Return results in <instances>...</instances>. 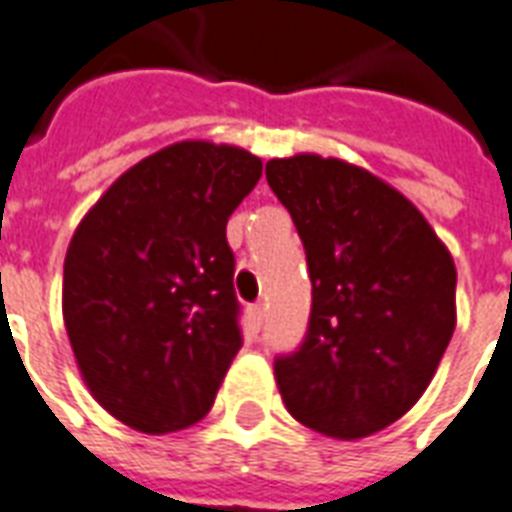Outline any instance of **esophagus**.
Returning a JSON list of instances; mask_svg holds the SVG:
<instances>
[{"mask_svg":"<svg viewBox=\"0 0 512 512\" xmlns=\"http://www.w3.org/2000/svg\"><path fill=\"white\" fill-rule=\"evenodd\" d=\"M260 325H263V306L260 303H255V306H249V327L252 330H260Z\"/></svg>","mask_w":512,"mask_h":512,"instance_id":"34e87169","label":"esophagus"}]
</instances>
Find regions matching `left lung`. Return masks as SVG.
Returning <instances> with one entry per match:
<instances>
[{"mask_svg":"<svg viewBox=\"0 0 512 512\" xmlns=\"http://www.w3.org/2000/svg\"><path fill=\"white\" fill-rule=\"evenodd\" d=\"M306 247V341L273 365L292 419L368 438L424 395L456 327V265L424 214L384 179L298 152L265 163Z\"/></svg>","mask_w":512,"mask_h":512,"instance_id":"8db88e82","label":"left lung"}]
</instances>
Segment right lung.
<instances>
[{"label": "right lung", "mask_w": 512, "mask_h": 512, "mask_svg": "<svg viewBox=\"0 0 512 512\" xmlns=\"http://www.w3.org/2000/svg\"><path fill=\"white\" fill-rule=\"evenodd\" d=\"M263 161L187 139L120 174L74 230L64 325L96 403L161 435L201 421L241 349L228 217Z\"/></svg>", "instance_id": "obj_1"}]
</instances>
